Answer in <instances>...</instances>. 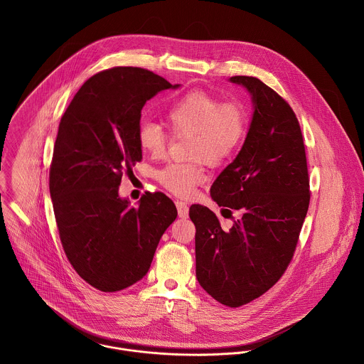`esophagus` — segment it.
Segmentation results:
<instances>
[{"label": "esophagus", "instance_id": "1", "mask_svg": "<svg viewBox=\"0 0 364 364\" xmlns=\"http://www.w3.org/2000/svg\"><path fill=\"white\" fill-rule=\"evenodd\" d=\"M175 206L178 208V215H179L181 218H188V215H189V208H188L186 203H183V202H181V200H176V202H175Z\"/></svg>", "mask_w": 364, "mask_h": 364}]
</instances>
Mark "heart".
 I'll return each mask as SVG.
<instances>
[{
	"mask_svg": "<svg viewBox=\"0 0 364 364\" xmlns=\"http://www.w3.org/2000/svg\"><path fill=\"white\" fill-rule=\"evenodd\" d=\"M169 132L189 136L188 162L168 164L156 172V181L179 198L191 196L205 181L203 161L218 166L234 156L248 132V112L237 100L221 101L206 91H191L171 105L165 113ZM139 147L150 156H162L166 150L168 134L151 120L137 127Z\"/></svg>",
	"mask_w": 364,
	"mask_h": 364,
	"instance_id": "heart-1",
	"label": "heart"
}]
</instances>
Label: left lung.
<instances>
[{
    "instance_id": "8db88e82",
    "label": "left lung",
    "mask_w": 364,
    "mask_h": 364,
    "mask_svg": "<svg viewBox=\"0 0 364 364\" xmlns=\"http://www.w3.org/2000/svg\"><path fill=\"white\" fill-rule=\"evenodd\" d=\"M230 81L250 91L255 110L240 154L210 193L224 217L234 218L232 210L241 217L224 230L206 206H191L189 215L200 286L237 309L276 284L293 259L310 206V178L301 129L287 101L257 77Z\"/></svg>"
}]
</instances>
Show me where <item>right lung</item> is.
<instances>
[{"label":"right lung","mask_w":364,"mask_h":364,"mask_svg":"<svg viewBox=\"0 0 364 364\" xmlns=\"http://www.w3.org/2000/svg\"><path fill=\"white\" fill-rule=\"evenodd\" d=\"M176 87L150 70L113 67L88 78L60 120L49 172L60 241L80 277L105 293L146 276L178 215L162 192H147L137 208L117 193L123 172L143 159V106Z\"/></svg>","instance_id":"right-lung-1"}]
</instances>
